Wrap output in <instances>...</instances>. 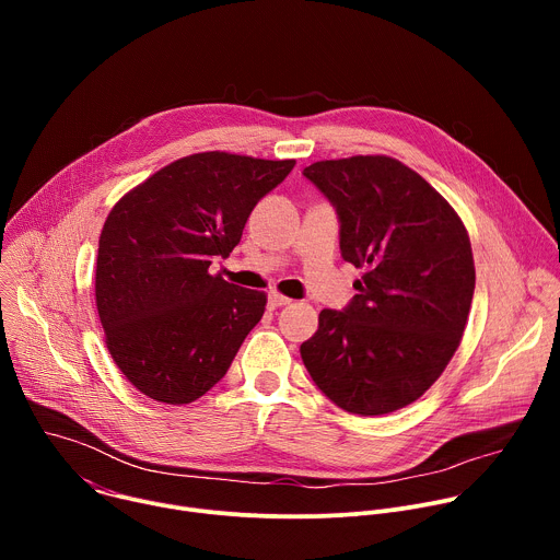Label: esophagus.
I'll use <instances>...</instances> for the list:
<instances>
[{
    "label": "esophagus",
    "mask_w": 560,
    "mask_h": 560,
    "mask_svg": "<svg viewBox=\"0 0 560 560\" xmlns=\"http://www.w3.org/2000/svg\"><path fill=\"white\" fill-rule=\"evenodd\" d=\"M288 303H290V299H288V296H283V294H279V292H270V296H268V305H270V310L283 307V305H288Z\"/></svg>",
    "instance_id": "obj_1"
}]
</instances>
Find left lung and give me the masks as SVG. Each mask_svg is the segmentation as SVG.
<instances>
[{
    "instance_id": "left-lung-1",
    "label": "left lung",
    "mask_w": 560,
    "mask_h": 560,
    "mask_svg": "<svg viewBox=\"0 0 560 560\" xmlns=\"http://www.w3.org/2000/svg\"><path fill=\"white\" fill-rule=\"evenodd\" d=\"M339 219L343 261L363 268L343 310H322L301 343L314 385L335 406L378 417L410 406L441 376L474 294L469 236L452 206L392 156L303 168Z\"/></svg>"
}]
</instances>
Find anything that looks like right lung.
I'll list each match as a JSON object with an SVG mask.
<instances>
[{
	"label": "right lung",
	"instance_id": "right-lung-1",
	"mask_svg": "<svg viewBox=\"0 0 560 560\" xmlns=\"http://www.w3.org/2000/svg\"><path fill=\"white\" fill-rule=\"evenodd\" d=\"M294 168L199 152L154 173L110 210L95 296L106 346L126 378L154 401L184 406L219 383L266 294L210 275L242 242L253 208Z\"/></svg>",
	"mask_w": 560,
	"mask_h": 560
}]
</instances>
